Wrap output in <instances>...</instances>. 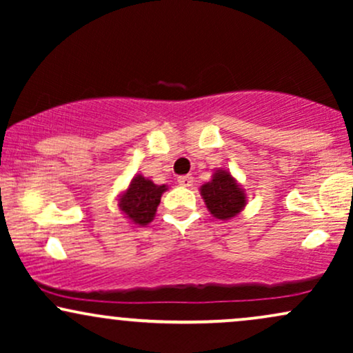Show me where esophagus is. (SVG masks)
I'll return each instance as SVG.
<instances>
[{
    "instance_id": "esophagus-1",
    "label": "esophagus",
    "mask_w": 353,
    "mask_h": 353,
    "mask_svg": "<svg viewBox=\"0 0 353 353\" xmlns=\"http://www.w3.org/2000/svg\"><path fill=\"white\" fill-rule=\"evenodd\" d=\"M177 182H179V185H182V188H190L194 184V177L188 174V176L177 177Z\"/></svg>"
}]
</instances>
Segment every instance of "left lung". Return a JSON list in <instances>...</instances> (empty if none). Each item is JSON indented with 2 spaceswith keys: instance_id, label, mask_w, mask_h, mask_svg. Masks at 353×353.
Wrapping results in <instances>:
<instances>
[{
  "instance_id": "1",
  "label": "left lung",
  "mask_w": 353,
  "mask_h": 353,
  "mask_svg": "<svg viewBox=\"0 0 353 353\" xmlns=\"http://www.w3.org/2000/svg\"><path fill=\"white\" fill-rule=\"evenodd\" d=\"M201 196L209 212L221 221L236 217L247 204L245 190L225 169H217L212 179L201 185Z\"/></svg>"
}]
</instances>
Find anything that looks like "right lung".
<instances>
[{
    "label": "right lung",
    "mask_w": 353,
    "mask_h": 353,
    "mask_svg": "<svg viewBox=\"0 0 353 353\" xmlns=\"http://www.w3.org/2000/svg\"><path fill=\"white\" fill-rule=\"evenodd\" d=\"M165 190H168L165 184L157 185L151 179L144 177L143 174H136L129 182L128 189L117 196V205L123 210L124 216L131 221V224L144 228L149 222H152L157 205H159L161 197Z\"/></svg>",
    "instance_id": "right-lung-1"
}]
</instances>
